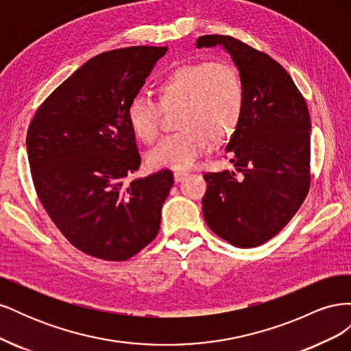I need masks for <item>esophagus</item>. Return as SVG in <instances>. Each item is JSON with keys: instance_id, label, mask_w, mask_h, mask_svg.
Returning <instances> with one entry per match:
<instances>
[{"instance_id": "esophagus-1", "label": "esophagus", "mask_w": 351, "mask_h": 351, "mask_svg": "<svg viewBox=\"0 0 351 351\" xmlns=\"http://www.w3.org/2000/svg\"><path fill=\"white\" fill-rule=\"evenodd\" d=\"M187 177V173L186 171H176L174 173V180L178 183V182H183V180Z\"/></svg>"}]
</instances>
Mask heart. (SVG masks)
Segmentation results:
<instances>
[{
	"label": "heart",
	"instance_id": "obj_1",
	"mask_svg": "<svg viewBox=\"0 0 351 351\" xmlns=\"http://www.w3.org/2000/svg\"><path fill=\"white\" fill-rule=\"evenodd\" d=\"M158 104L136 97L127 107V123L137 139L154 143L161 130L162 110L180 107L178 127L147 154L155 168L187 169L209 152L217 139L236 130L244 107L239 73L226 62L197 61L169 71L156 83Z\"/></svg>",
	"mask_w": 351,
	"mask_h": 351
}]
</instances>
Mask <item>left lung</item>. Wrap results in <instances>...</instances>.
I'll return each instance as SVG.
<instances>
[{
  "mask_svg": "<svg viewBox=\"0 0 351 351\" xmlns=\"http://www.w3.org/2000/svg\"><path fill=\"white\" fill-rule=\"evenodd\" d=\"M221 45L244 88L239 125L226 147L236 171L208 173L202 199L208 227L237 247H256L287 226L311 186V115L290 74L261 51L224 35H206L197 48Z\"/></svg>",
  "mask_w": 351,
  "mask_h": 351,
  "instance_id": "8db88e82",
  "label": "left lung"
}]
</instances>
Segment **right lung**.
<instances>
[{
	"mask_svg": "<svg viewBox=\"0 0 351 351\" xmlns=\"http://www.w3.org/2000/svg\"><path fill=\"white\" fill-rule=\"evenodd\" d=\"M167 47H130L90 58L36 111L27 137L32 180L49 218L74 247L125 261L158 234L174 177L141 167L127 107Z\"/></svg>",
	"mask_w": 351,
	"mask_h": 351,
	"instance_id": "obj_1",
	"label": "right lung"
}]
</instances>
